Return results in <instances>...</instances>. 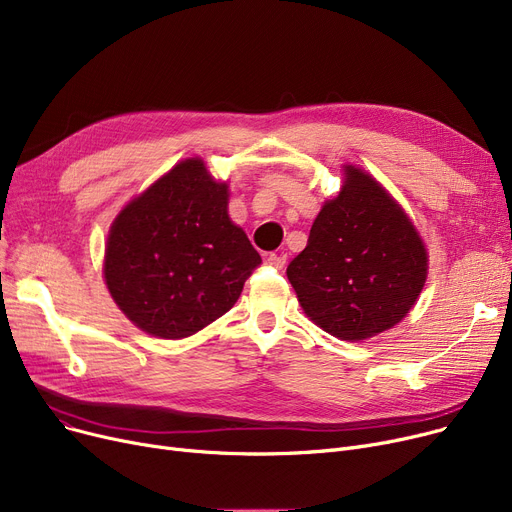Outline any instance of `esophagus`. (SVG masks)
Wrapping results in <instances>:
<instances>
[{
    "mask_svg": "<svg viewBox=\"0 0 512 512\" xmlns=\"http://www.w3.org/2000/svg\"><path fill=\"white\" fill-rule=\"evenodd\" d=\"M267 265L276 267V270H282V267L286 265V255L284 253H270V255H267Z\"/></svg>",
    "mask_w": 512,
    "mask_h": 512,
    "instance_id": "1",
    "label": "esophagus"
}]
</instances>
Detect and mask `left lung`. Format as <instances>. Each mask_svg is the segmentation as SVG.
<instances>
[{
    "instance_id": "obj_1",
    "label": "left lung",
    "mask_w": 512,
    "mask_h": 512,
    "mask_svg": "<svg viewBox=\"0 0 512 512\" xmlns=\"http://www.w3.org/2000/svg\"><path fill=\"white\" fill-rule=\"evenodd\" d=\"M286 276L311 321L357 342L390 330L411 311L427 278V251L386 188L344 166L342 191L321 207Z\"/></svg>"
}]
</instances>
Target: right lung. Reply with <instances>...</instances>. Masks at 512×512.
Listing matches in <instances>:
<instances>
[{
    "label": "right lung",
    "instance_id": "right-lung-1",
    "mask_svg": "<svg viewBox=\"0 0 512 512\" xmlns=\"http://www.w3.org/2000/svg\"><path fill=\"white\" fill-rule=\"evenodd\" d=\"M259 263L228 218V184L191 157L118 213L103 276L134 326L178 340L230 311Z\"/></svg>",
    "mask_w": 512,
    "mask_h": 512
}]
</instances>
